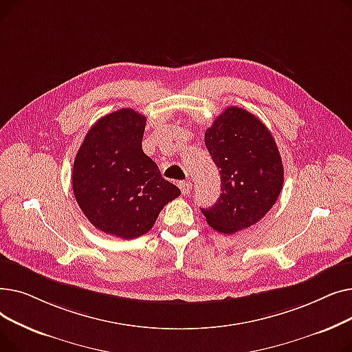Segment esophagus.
I'll list each match as a JSON object with an SVG mask.
<instances>
[{
    "instance_id": "34e87169",
    "label": "esophagus",
    "mask_w": 352,
    "mask_h": 352,
    "mask_svg": "<svg viewBox=\"0 0 352 352\" xmlns=\"http://www.w3.org/2000/svg\"><path fill=\"white\" fill-rule=\"evenodd\" d=\"M178 186H179V190H181L182 195H188L192 190V184L190 181H182V182L178 184Z\"/></svg>"
}]
</instances>
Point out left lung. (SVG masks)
Returning <instances> with one entry per match:
<instances>
[{"instance_id":"8db88e82","label":"left lung","mask_w":352,"mask_h":352,"mask_svg":"<svg viewBox=\"0 0 352 352\" xmlns=\"http://www.w3.org/2000/svg\"><path fill=\"white\" fill-rule=\"evenodd\" d=\"M206 146L221 175L218 201L201 208L208 226L230 235L256 224L272 208L284 184L272 134L248 111L228 107L206 131Z\"/></svg>"}]
</instances>
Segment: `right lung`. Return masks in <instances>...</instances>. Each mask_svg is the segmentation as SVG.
<instances>
[{
	"label": "right lung",
	"instance_id": "right-lung-1",
	"mask_svg": "<svg viewBox=\"0 0 352 352\" xmlns=\"http://www.w3.org/2000/svg\"><path fill=\"white\" fill-rule=\"evenodd\" d=\"M146 118L121 108L89 128L72 168V191L84 215L100 231L133 239L150 231L181 191L161 177L144 154Z\"/></svg>",
	"mask_w": 352,
	"mask_h": 352
}]
</instances>
